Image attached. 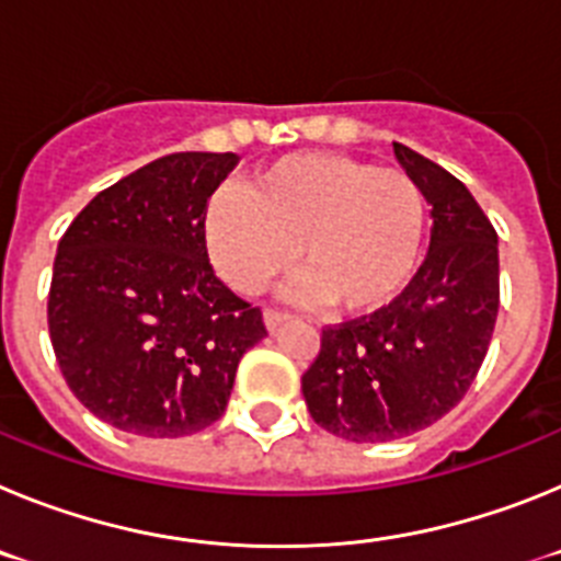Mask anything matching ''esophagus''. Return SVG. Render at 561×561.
<instances>
[{"instance_id":"1","label":"esophagus","mask_w":561,"mask_h":561,"mask_svg":"<svg viewBox=\"0 0 561 561\" xmlns=\"http://www.w3.org/2000/svg\"><path fill=\"white\" fill-rule=\"evenodd\" d=\"M289 320H291L289 311H280V309H266L264 311V323H266V329H270V331L280 329V325L289 323Z\"/></svg>"}]
</instances>
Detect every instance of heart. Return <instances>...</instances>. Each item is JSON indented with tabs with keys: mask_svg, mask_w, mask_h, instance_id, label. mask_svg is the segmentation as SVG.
I'll return each mask as SVG.
<instances>
[{
	"mask_svg": "<svg viewBox=\"0 0 561 561\" xmlns=\"http://www.w3.org/2000/svg\"><path fill=\"white\" fill-rule=\"evenodd\" d=\"M427 202L401 168L300 151L257 168L247 193L219 191L205 213L213 264L238 291L257 295L295 264L297 297L345 314L385 309L419 264Z\"/></svg>",
	"mask_w": 561,
	"mask_h": 561,
	"instance_id": "heart-1",
	"label": "heart"
}]
</instances>
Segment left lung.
Listing matches in <instances>:
<instances>
[{"label": "left lung", "mask_w": 561, "mask_h": 561, "mask_svg": "<svg viewBox=\"0 0 561 561\" xmlns=\"http://www.w3.org/2000/svg\"><path fill=\"white\" fill-rule=\"evenodd\" d=\"M404 171L433 205L424 264L393 304L325 325L304 374L311 419L354 444L413 435L472 388L500 309L497 232L453 173L393 142Z\"/></svg>", "instance_id": "left-lung-1"}]
</instances>
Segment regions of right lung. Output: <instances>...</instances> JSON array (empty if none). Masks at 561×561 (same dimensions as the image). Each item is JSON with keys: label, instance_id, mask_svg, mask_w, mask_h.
I'll use <instances>...</instances> for the list:
<instances>
[{"label": "right lung", "instance_id": "add662e5", "mask_svg": "<svg viewBox=\"0 0 561 561\" xmlns=\"http://www.w3.org/2000/svg\"><path fill=\"white\" fill-rule=\"evenodd\" d=\"M236 153L182 151L101 191L58 241L47 325L89 413L142 438L219 421L261 309L213 272L205 213Z\"/></svg>", "mask_w": 561, "mask_h": 561}]
</instances>
